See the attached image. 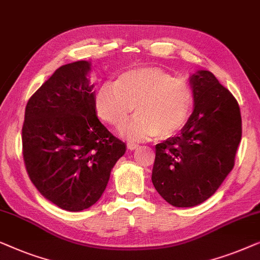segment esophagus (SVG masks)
<instances>
[{"mask_svg": "<svg viewBox=\"0 0 260 260\" xmlns=\"http://www.w3.org/2000/svg\"><path fill=\"white\" fill-rule=\"evenodd\" d=\"M127 147H128L131 151H133V149H137L139 147V145L134 144V142H128V144H127Z\"/></svg>", "mask_w": 260, "mask_h": 260, "instance_id": "esophagus-1", "label": "esophagus"}]
</instances>
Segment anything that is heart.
<instances>
[{
	"instance_id": "1",
	"label": "heart",
	"mask_w": 260,
	"mask_h": 260,
	"mask_svg": "<svg viewBox=\"0 0 260 260\" xmlns=\"http://www.w3.org/2000/svg\"><path fill=\"white\" fill-rule=\"evenodd\" d=\"M192 104L189 83L156 67L121 73L114 83H102L94 100L99 118L114 127L128 120L135 106L137 118L123 132L137 140L173 137L185 126Z\"/></svg>"
}]
</instances>
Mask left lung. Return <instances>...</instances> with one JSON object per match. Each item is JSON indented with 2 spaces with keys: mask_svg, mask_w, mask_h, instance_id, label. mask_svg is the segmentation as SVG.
I'll return each instance as SVG.
<instances>
[{
  "mask_svg": "<svg viewBox=\"0 0 260 260\" xmlns=\"http://www.w3.org/2000/svg\"><path fill=\"white\" fill-rule=\"evenodd\" d=\"M194 108L178 137L155 146L152 182L175 207H192L213 196L235 166L241 140L239 105L208 71L189 78Z\"/></svg>",
  "mask_w": 260,
  "mask_h": 260,
  "instance_id": "left-lung-1",
  "label": "left lung"
}]
</instances>
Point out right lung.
I'll list each match as a JSON object with an SVG mask.
<instances>
[{
    "label": "right lung",
    "instance_id": "1",
    "mask_svg": "<svg viewBox=\"0 0 260 260\" xmlns=\"http://www.w3.org/2000/svg\"><path fill=\"white\" fill-rule=\"evenodd\" d=\"M90 63L61 66L25 106L22 151L39 192L62 210L79 212L100 199L112 168L125 154L95 113Z\"/></svg>",
    "mask_w": 260,
    "mask_h": 260
}]
</instances>
